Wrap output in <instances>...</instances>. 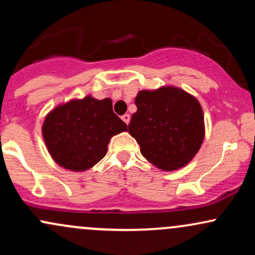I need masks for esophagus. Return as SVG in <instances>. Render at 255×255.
<instances>
[{
  "label": "esophagus",
  "instance_id": "obj_1",
  "mask_svg": "<svg viewBox=\"0 0 255 255\" xmlns=\"http://www.w3.org/2000/svg\"><path fill=\"white\" fill-rule=\"evenodd\" d=\"M122 120H124L126 125H128V124H129V121H130V115H129V114H125V115L122 116Z\"/></svg>",
  "mask_w": 255,
  "mask_h": 255
}]
</instances>
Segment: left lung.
Segmentation results:
<instances>
[{"mask_svg":"<svg viewBox=\"0 0 255 255\" xmlns=\"http://www.w3.org/2000/svg\"><path fill=\"white\" fill-rule=\"evenodd\" d=\"M135 105L128 131L140 145L142 156L165 171L188 164L205 136L198 99L178 87L164 86L140 91Z\"/></svg>","mask_w":255,"mask_h":255,"instance_id":"1","label":"left lung"}]
</instances>
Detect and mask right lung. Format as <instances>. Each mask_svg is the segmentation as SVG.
Returning <instances> with one entry per match:
<instances>
[{
	"mask_svg": "<svg viewBox=\"0 0 255 255\" xmlns=\"http://www.w3.org/2000/svg\"><path fill=\"white\" fill-rule=\"evenodd\" d=\"M127 129V125L113 111L110 98L98 101L86 96L51 110L44 120L42 133L58 165L85 171L107 154L111 136Z\"/></svg>",
	"mask_w": 255,
	"mask_h": 255,
	"instance_id": "1",
	"label": "right lung"
}]
</instances>
